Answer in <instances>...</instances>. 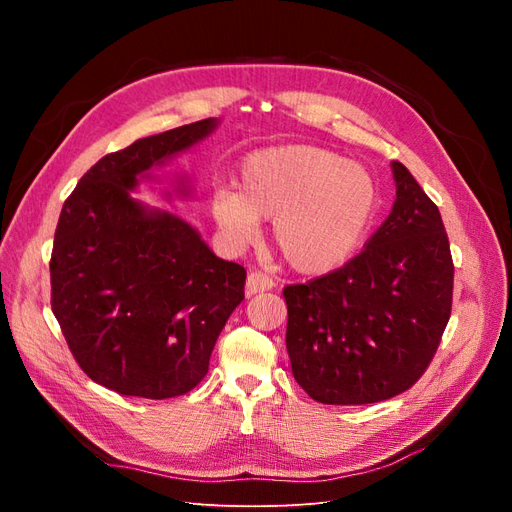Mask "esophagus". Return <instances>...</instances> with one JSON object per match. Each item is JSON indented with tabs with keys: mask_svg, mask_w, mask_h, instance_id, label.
<instances>
[{
	"mask_svg": "<svg viewBox=\"0 0 512 512\" xmlns=\"http://www.w3.org/2000/svg\"><path fill=\"white\" fill-rule=\"evenodd\" d=\"M273 288V280L267 275H262L258 271L247 275L245 280V294L247 297H252V294H258V292H265V290H271Z\"/></svg>",
	"mask_w": 512,
	"mask_h": 512,
	"instance_id": "esophagus-1",
	"label": "esophagus"
}]
</instances>
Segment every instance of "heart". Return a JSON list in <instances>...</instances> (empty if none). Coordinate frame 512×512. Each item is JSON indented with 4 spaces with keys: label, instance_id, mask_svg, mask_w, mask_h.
<instances>
[{
    "label": "heart",
    "instance_id": "heart-1",
    "mask_svg": "<svg viewBox=\"0 0 512 512\" xmlns=\"http://www.w3.org/2000/svg\"><path fill=\"white\" fill-rule=\"evenodd\" d=\"M380 192L374 175L342 153L314 145L260 149L241 166L239 190L215 188L213 222L235 245L252 243L260 220L288 265L307 275L335 271L365 243Z\"/></svg>",
    "mask_w": 512,
    "mask_h": 512
}]
</instances>
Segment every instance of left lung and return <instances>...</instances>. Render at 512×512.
Returning a JSON list of instances; mask_svg holds the SVG:
<instances>
[{
  "instance_id": "8db88e82",
  "label": "left lung",
  "mask_w": 512,
  "mask_h": 512,
  "mask_svg": "<svg viewBox=\"0 0 512 512\" xmlns=\"http://www.w3.org/2000/svg\"><path fill=\"white\" fill-rule=\"evenodd\" d=\"M389 218L342 269L284 288L292 376L320 404L361 406L408 391L438 350L453 258L438 207L391 162Z\"/></svg>"
}]
</instances>
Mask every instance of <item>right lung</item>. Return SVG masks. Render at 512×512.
<instances>
[{
	"instance_id": "add662e5",
	"label": "right lung",
	"mask_w": 512,
	"mask_h": 512,
	"mask_svg": "<svg viewBox=\"0 0 512 512\" xmlns=\"http://www.w3.org/2000/svg\"><path fill=\"white\" fill-rule=\"evenodd\" d=\"M209 117L108 153L61 209L51 254V307L85 374L119 395L168 399L207 376L245 269L215 256L179 215L132 192L218 128ZM173 194L188 198V175ZM168 198L173 196L164 192Z\"/></svg>"
}]
</instances>
